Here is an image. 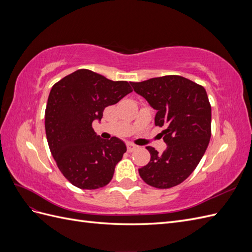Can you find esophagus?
<instances>
[{
    "mask_svg": "<svg viewBox=\"0 0 252 252\" xmlns=\"http://www.w3.org/2000/svg\"><path fill=\"white\" fill-rule=\"evenodd\" d=\"M135 149H136L135 145H133V144H131V143H128V144H127V150H128L129 152H131V151H133V150H135Z\"/></svg>",
    "mask_w": 252,
    "mask_h": 252,
    "instance_id": "obj_1",
    "label": "esophagus"
}]
</instances>
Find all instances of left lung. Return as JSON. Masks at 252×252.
<instances>
[{"label": "left lung", "mask_w": 252, "mask_h": 252, "mask_svg": "<svg viewBox=\"0 0 252 252\" xmlns=\"http://www.w3.org/2000/svg\"><path fill=\"white\" fill-rule=\"evenodd\" d=\"M130 84L157 110L155 123L165 128L161 136L167 145L163 154L146 147L150 162L139 169L140 177L156 188L177 186L193 172L210 141L211 106L206 90L180 75Z\"/></svg>", "instance_id": "8db88e82"}]
</instances>
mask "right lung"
<instances>
[{"instance_id":"add662e5","label":"right lung","mask_w":252,"mask_h":252,"mask_svg":"<svg viewBox=\"0 0 252 252\" xmlns=\"http://www.w3.org/2000/svg\"><path fill=\"white\" fill-rule=\"evenodd\" d=\"M126 81H111L79 69L52 86L45 110V130L51 155L64 177L75 187L97 189L111 181L127 148L113 136L101 139L94 128L107 106L130 94Z\"/></svg>"}]
</instances>
